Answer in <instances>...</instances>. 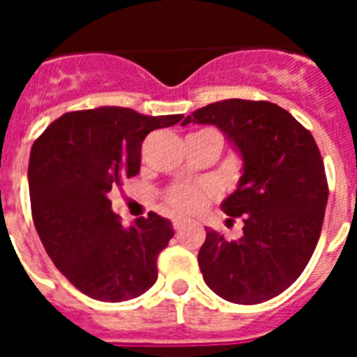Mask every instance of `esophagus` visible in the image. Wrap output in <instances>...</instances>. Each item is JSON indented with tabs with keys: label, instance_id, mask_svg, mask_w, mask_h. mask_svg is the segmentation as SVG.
<instances>
[{
	"label": "esophagus",
	"instance_id": "esophagus-1",
	"mask_svg": "<svg viewBox=\"0 0 357 357\" xmlns=\"http://www.w3.org/2000/svg\"><path fill=\"white\" fill-rule=\"evenodd\" d=\"M184 225H185V222L184 220H181V218H175V220H173V229L175 230H181Z\"/></svg>",
	"mask_w": 357,
	"mask_h": 357
}]
</instances>
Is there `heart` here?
Listing matches in <instances>:
<instances>
[{"label":"heart","mask_w":357,"mask_h":357,"mask_svg":"<svg viewBox=\"0 0 357 357\" xmlns=\"http://www.w3.org/2000/svg\"><path fill=\"white\" fill-rule=\"evenodd\" d=\"M198 134L214 135L220 143L222 137L214 130H202ZM213 198V189L207 185H175L166 193L164 200L169 211L175 214H195L206 207L207 202Z\"/></svg>","instance_id":"heart-1"}]
</instances>
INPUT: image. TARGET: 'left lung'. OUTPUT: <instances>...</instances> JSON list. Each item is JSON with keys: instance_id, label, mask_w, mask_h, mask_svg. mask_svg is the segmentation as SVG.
I'll return each instance as SVG.
<instances>
[{"instance_id": "obj_1", "label": "left lung", "mask_w": 357, "mask_h": 357, "mask_svg": "<svg viewBox=\"0 0 357 357\" xmlns=\"http://www.w3.org/2000/svg\"><path fill=\"white\" fill-rule=\"evenodd\" d=\"M188 123L216 125L243 159L238 189L222 204L230 222L243 220V236L207 230L204 280L234 304L270 301L301 277L320 238L329 185L314 137L282 107L239 98L202 107Z\"/></svg>"}]
</instances>
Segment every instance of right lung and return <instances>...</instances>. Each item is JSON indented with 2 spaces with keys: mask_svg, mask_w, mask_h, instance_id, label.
Here are the masks:
<instances>
[{
  "mask_svg": "<svg viewBox=\"0 0 357 357\" xmlns=\"http://www.w3.org/2000/svg\"><path fill=\"white\" fill-rule=\"evenodd\" d=\"M184 118L143 116L125 107L66 112L33 143L28 184L33 225L62 275L102 302L143 295L157 280V257L173 238L157 213L123 227L107 195L139 173L141 143Z\"/></svg>",
  "mask_w": 357,
  "mask_h": 357,
  "instance_id": "1",
  "label": "right lung"
}]
</instances>
